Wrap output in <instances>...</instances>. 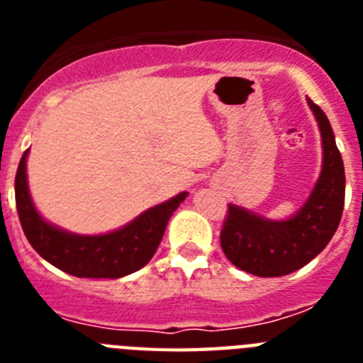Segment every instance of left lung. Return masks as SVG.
I'll use <instances>...</instances> for the list:
<instances>
[{
	"instance_id": "8db88e82",
	"label": "left lung",
	"mask_w": 363,
	"mask_h": 363,
	"mask_svg": "<svg viewBox=\"0 0 363 363\" xmlns=\"http://www.w3.org/2000/svg\"><path fill=\"white\" fill-rule=\"evenodd\" d=\"M322 136V171L306 203L291 218H269L229 203L221 249L233 265L255 277H284L307 265L331 242L342 220L345 171L325 112L307 99Z\"/></svg>"
}]
</instances>
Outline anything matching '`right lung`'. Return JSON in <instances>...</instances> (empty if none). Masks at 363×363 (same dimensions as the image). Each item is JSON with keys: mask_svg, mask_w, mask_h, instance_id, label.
<instances>
[{"mask_svg": "<svg viewBox=\"0 0 363 363\" xmlns=\"http://www.w3.org/2000/svg\"><path fill=\"white\" fill-rule=\"evenodd\" d=\"M27 149L16 172V207L28 243L54 267L78 278H121L150 262L167 223L189 192L154 205L127 225L105 234H76L38 213L27 182Z\"/></svg>", "mask_w": 363, "mask_h": 363, "instance_id": "add662e5", "label": "right lung"}]
</instances>
